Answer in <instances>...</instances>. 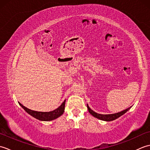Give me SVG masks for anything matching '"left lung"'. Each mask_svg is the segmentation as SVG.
Returning a JSON list of instances; mask_svg holds the SVG:
<instances>
[{
  "label": "left lung",
  "instance_id": "left-lung-1",
  "mask_svg": "<svg viewBox=\"0 0 150 150\" xmlns=\"http://www.w3.org/2000/svg\"><path fill=\"white\" fill-rule=\"evenodd\" d=\"M87 108L88 109L89 112H90V113L91 115H93L94 117L97 118V119H98L102 120H104V121H112V120H115V119H118L119 117H120V116H122V115H124L125 113H126L127 111H128L130 109V108H131V107H129L128 108H127L126 110H123L122 111H120V112L117 113L103 115V114H99V113L95 112V111H93L90 107H89L88 104H87Z\"/></svg>",
  "mask_w": 150,
  "mask_h": 150
}]
</instances>
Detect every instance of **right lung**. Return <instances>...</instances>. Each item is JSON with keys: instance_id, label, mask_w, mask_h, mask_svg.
<instances>
[{"instance_id": "1", "label": "right lung", "mask_w": 150, "mask_h": 150, "mask_svg": "<svg viewBox=\"0 0 150 150\" xmlns=\"http://www.w3.org/2000/svg\"><path fill=\"white\" fill-rule=\"evenodd\" d=\"M65 103L66 100L63 102L60 106L57 108L56 110L49 111V112H41V111H36L28 109L26 107L24 106L23 105L21 104L20 103H18L20 106L23 108V109L26 111V112L30 114L31 116L35 118V119L41 120V121H50L55 120L57 118L61 116L64 111L65 108Z\"/></svg>"}]
</instances>
